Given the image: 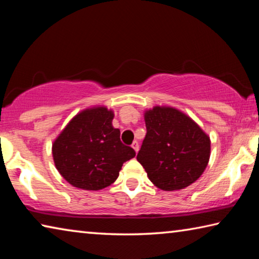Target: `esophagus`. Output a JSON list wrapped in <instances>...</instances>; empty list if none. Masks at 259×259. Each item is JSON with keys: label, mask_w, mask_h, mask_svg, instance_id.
Returning <instances> with one entry per match:
<instances>
[{"label": "esophagus", "mask_w": 259, "mask_h": 259, "mask_svg": "<svg viewBox=\"0 0 259 259\" xmlns=\"http://www.w3.org/2000/svg\"><path fill=\"white\" fill-rule=\"evenodd\" d=\"M131 147L134 148L136 153H137V152L139 151V144H138L137 142H134V143H133V145H131Z\"/></svg>", "instance_id": "34e87169"}]
</instances>
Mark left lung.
<instances>
[{
  "mask_svg": "<svg viewBox=\"0 0 259 259\" xmlns=\"http://www.w3.org/2000/svg\"><path fill=\"white\" fill-rule=\"evenodd\" d=\"M146 136L137 154L150 181L161 190H182L208 164L210 139L182 112L156 106L145 113Z\"/></svg>",
  "mask_w": 259,
  "mask_h": 259,
  "instance_id": "1",
  "label": "left lung"
}]
</instances>
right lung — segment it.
Returning a JSON list of instances; mask_svg holds the SVG:
<instances>
[{"label": "right lung", "mask_w": 259, "mask_h": 259, "mask_svg": "<svg viewBox=\"0 0 259 259\" xmlns=\"http://www.w3.org/2000/svg\"><path fill=\"white\" fill-rule=\"evenodd\" d=\"M113 112L105 107L85 109L69 122L52 145L56 168L71 185L97 191L119 177L125 161L136 155L113 128Z\"/></svg>", "instance_id": "add662e5"}]
</instances>
